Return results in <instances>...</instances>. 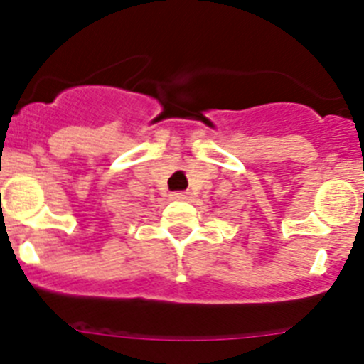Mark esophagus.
<instances>
[{
    "label": "esophagus",
    "mask_w": 364,
    "mask_h": 364,
    "mask_svg": "<svg viewBox=\"0 0 364 364\" xmlns=\"http://www.w3.org/2000/svg\"><path fill=\"white\" fill-rule=\"evenodd\" d=\"M169 197H171L173 200H186V198H188V193H184V191H175V193H171Z\"/></svg>",
    "instance_id": "esophagus-1"
}]
</instances>
